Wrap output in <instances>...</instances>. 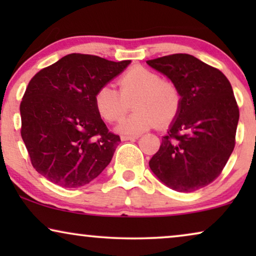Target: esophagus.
Wrapping results in <instances>:
<instances>
[{"label":"esophagus","mask_w":256,"mask_h":256,"mask_svg":"<svg viewBox=\"0 0 256 256\" xmlns=\"http://www.w3.org/2000/svg\"><path fill=\"white\" fill-rule=\"evenodd\" d=\"M138 138H140V135H132V136L124 135V136H121V140L122 141H134V140H138Z\"/></svg>","instance_id":"obj_1"}]
</instances>
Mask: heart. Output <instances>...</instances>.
<instances>
[{
  "label": "heart",
  "mask_w": 256,
  "mask_h": 256,
  "mask_svg": "<svg viewBox=\"0 0 256 256\" xmlns=\"http://www.w3.org/2000/svg\"><path fill=\"white\" fill-rule=\"evenodd\" d=\"M113 86H101L94 96V106L107 122H116L134 101L135 113L124 118L116 127L121 134L136 135L156 126L166 128L180 114L183 96L174 80L164 79L158 72L136 65L128 68Z\"/></svg>",
  "instance_id": "heart-1"
}]
</instances>
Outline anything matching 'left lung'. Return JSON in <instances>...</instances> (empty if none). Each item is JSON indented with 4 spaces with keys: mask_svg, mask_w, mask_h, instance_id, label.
<instances>
[{
    "mask_svg": "<svg viewBox=\"0 0 256 256\" xmlns=\"http://www.w3.org/2000/svg\"><path fill=\"white\" fill-rule=\"evenodd\" d=\"M146 64L174 80L183 96L150 169L174 190L205 188L220 176L236 146L239 107L232 86L222 71L191 54L164 56Z\"/></svg>",
    "mask_w": 256,
    "mask_h": 256,
    "instance_id": "obj_1",
    "label": "left lung"
}]
</instances>
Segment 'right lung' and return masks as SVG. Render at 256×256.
Listing matches in <instances>:
<instances>
[{"label":"right lung","mask_w":256,"mask_h":256,"mask_svg":"<svg viewBox=\"0 0 256 256\" xmlns=\"http://www.w3.org/2000/svg\"><path fill=\"white\" fill-rule=\"evenodd\" d=\"M129 64L71 54L32 76L20 101V136L37 172L68 188L102 172L121 140L101 120L94 96Z\"/></svg>","instance_id":"obj_1"}]
</instances>
